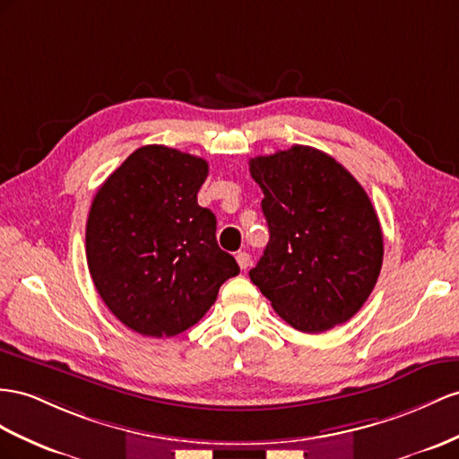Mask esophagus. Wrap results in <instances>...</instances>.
<instances>
[{
	"instance_id": "1",
	"label": "esophagus",
	"mask_w": 459,
	"mask_h": 459,
	"mask_svg": "<svg viewBox=\"0 0 459 459\" xmlns=\"http://www.w3.org/2000/svg\"><path fill=\"white\" fill-rule=\"evenodd\" d=\"M237 262H238L240 269H248L250 264H252V257H250L248 252H238L237 254Z\"/></svg>"
}]
</instances>
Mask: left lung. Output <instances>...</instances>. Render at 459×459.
Returning <instances> with one entry per match:
<instances>
[{
    "instance_id": "left-lung-1",
    "label": "left lung",
    "mask_w": 459,
    "mask_h": 459,
    "mask_svg": "<svg viewBox=\"0 0 459 459\" xmlns=\"http://www.w3.org/2000/svg\"><path fill=\"white\" fill-rule=\"evenodd\" d=\"M269 227L252 283L304 333L355 316L378 281L384 237L362 186L333 157L292 145L250 159Z\"/></svg>"
}]
</instances>
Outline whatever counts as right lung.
<instances>
[{"label":"right lung","instance_id":"1","mask_svg":"<svg viewBox=\"0 0 459 459\" xmlns=\"http://www.w3.org/2000/svg\"><path fill=\"white\" fill-rule=\"evenodd\" d=\"M207 160L164 145L134 151L92 199L87 264L100 299L129 330L172 337L204 318L237 260L197 205Z\"/></svg>","mask_w":459,"mask_h":459}]
</instances>
